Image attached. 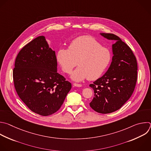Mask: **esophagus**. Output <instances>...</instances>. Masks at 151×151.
Segmentation results:
<instances>
[{
    "label": "esophagus",
    "instance_id": "1",
    "mask_svg": "<svg viewBox=\"0 0 151 151\" xmlns=\"http://www.w3.org/2000/svg\"><path fill=\"white\" fill-rule=\"evenodd\" d=\"M73 87H75H75H81V86H82V85L74 83L73 84Z\"/></svg>",
    "mask_w": 151,
    "mask_h": 151
}]
</instances>
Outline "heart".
<instances>
[{"label":"heart","mask_w":151,"mask_h":151,"mask_svg":"<svg viewBox=\"0 0 151 151\" xmlns=\"http://www.w3.org/2000/svg\"><path fill=\"white\" fill-rule=\"evenodd\" d=\"M57 59L63 71L72 73L71 79L80 82L86 78L94 80L101 76L109 65L111 54L109 48L89 35L79 37L70 44L69 48L59 50Z\"/></svg>","instance_id":"1"}]
</instances>
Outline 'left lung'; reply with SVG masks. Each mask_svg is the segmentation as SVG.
<instances>
[{
  "label": "left lung",
  "instance_id": "obj_1",
  "mask_svg": "<svg viewBox=\"0 0 151 151\" xmlns=\"http://www.w3.org/2000/svg\"><path fill=\"white\" fill-rule=\"evenodd\" d=\"M100 35L116 42L112 45L113 56L109 69L89 85L95 93L89 106L99 113L108 114L120 109L132 95L137 81V65L130 48L118 36L108 33Z\"/></svg>",
  "mask_w": 151,
  "mask_h": 151
}]
</instances>
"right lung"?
Masks as SVG:
<instances>
[{
	"mask_svg": "<svg viewBox=\"0 0 151 151\" xmlns=\"http://www.w3.org/2000/svg\"><path fill=\"white\" fill-rule=\"evenodd\" d=\"M17 92L25 105L41 116L59 110L72 85L58 73L54 50L45 37H37L18 53L13 71Z\"/></svg>",
	"mask_w": 151,
	"mask_h": 151,
	"instance_id": "1",
	"label": "right lung"
}]
</instances>
